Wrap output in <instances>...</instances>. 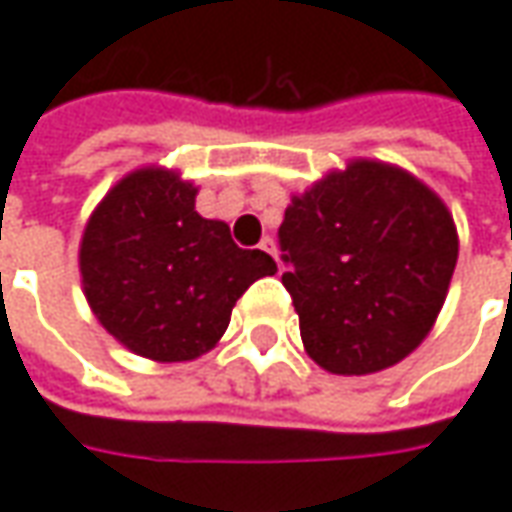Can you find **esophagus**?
Segmentation results:
<instances>
[{
  "instance_id": "34e87169",
  "label": "esophagus",
  "mask_w": 512,
  "mask_h": 512,
  "mask_svg": "<svg viewBox=\"0 0 512 512\" xmlns=\"http://www.w3.org/2000/svg\"><path fill=\"white\" fill-rule=\"evenodd\" d=\"M260 249H263L266 255H272L274 260H277V246H274V240L269 238V235H266V238L260 240Z\"/></svg>"
}]
</instances>
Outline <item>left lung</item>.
<instances>
[{
  "mask_svg": "<svg viewBox=\"0 0 512 512\" xmlns=\"http://www.w3.org/2000/svg\"><path fill=\"white\" fill-rule=\"evenodd\" d=\"M277 238L309 357L348 377L405 360L428 337L459 255L445 203L379 161L294 198Z\"/></svg>",
  "mask_w": 512,
  "mask_h": 512,
  "instance_id": "1",
  "label": "left lung"
}]
</instances>
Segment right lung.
<instances>
[{
    "instance_id": "obj_1",
    "label": "right lung",
    "mask_w": 512,
    "mask_h": 512,
    "mask_svg": "<svg viewBox=\"0 0 512 512\" xmlns=\"http://www.w3.org/2000/svg\"><path fill=\"white\" fill-rule=\"evenodd\" d=\"M195 186L167 169H138L107 192L84 229L81 283L98 323L158 362L206 354L255 280L277 272L240 249L223 221L195 212Z\"/></svg>"
}]
</instances>
